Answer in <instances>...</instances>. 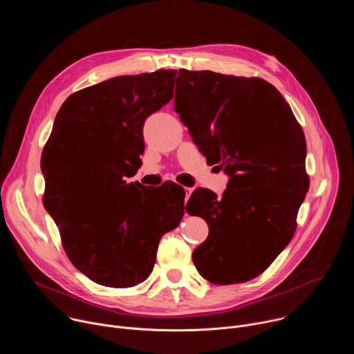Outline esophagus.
Masks as SVG:
<instances>
[{
  "label": "esophagus",
  "instance_id": "esophagus-1",
  "mask_svg": "<svg viewBox=\"0 0 354 354\" xmlns=\"http://www.w3.org/2000/svg\"><path fill=\"white\" fill-rule=\"evenodd\" d=\"M185 192H186V197H185V200L187 201V198L190 197V194H192V192H193V187H185Z\"/></svg>",
  "mask_w": 354,
  "mask_h": 354
}]
</instances>
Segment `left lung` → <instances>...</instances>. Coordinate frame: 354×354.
Instances as JSON below:
<instances>
[{
	"label": "left lung",
	"instance_id": "left-lung-1",
	"mask_svg": "<svg viewBox=\"0 0 354 354\" xmlns=\"http://www.w3.org/2000/svg\"><path fill=\"white\" fill-rule=\"evenodd\" d=\"M174 108L207 162L230 176L221 197L196 189L187 201L189 214L209 225L193 263L213 284L255 279L295 232L310 187L304 131L262 78L180 68Z\"/></svg>",
	"mask_w": 354,
	"mask_h": 354
}]
</instances>
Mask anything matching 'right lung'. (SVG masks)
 <instances>
[{
    "label": "right lung",
    "mask_w": 354,
    "mask_h": 354,
    "mask_svg": "<svg viewBox=\"0 0 354 354\" xmlns=\"http://www.w3.org/2000/svg\"><path fill=\"white\" fill-rule=\"evenodd\" d=\"M176 70L120 75L70 95L41 153L43 205L71 263L126 288L153 272L161 236L185 214V190L127 183L141 167L145 119L174 96Z\"/></svg>",
    "instance_id": "obj_1"
}]
</instances>
